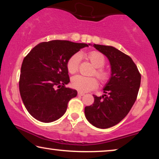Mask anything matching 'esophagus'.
<instances>
[{"mask_svg":"<svg viewBox=\"0 0 159 159\" xmlns=\"http://www.w3.org/2000/svg\"><path fill=\"white\" fill-rule=\"evenodd\" d=\"M84 95V93H82V92H78V95H79V96H83V95Z\"/></svg>","mask_w":159,"mask_h":159,"instance_id":"1","label":"esophagus"}]
</instances>
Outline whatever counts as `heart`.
<instances>
[{
    "instance_id": "1",
    "label": "heart",
    "mask_w": 159,
    "mask_h": 159,
    "mask_svg": "<svg viewBox=\"0 0 159 159\" xmlns=\"http://www.w3.org/2000/svg\"><path fill=\"white\" fill-rule=\"evenodd\" d=\"M88 58L90 59L93 66L96 67L94 74L101 81H104L108 78V74L101 67L105 64V58L103 55L98 52H90L88 54ZM81 61V55L77 53L69 58L66 63V68L69 73L74 74L77 71ZM71 84L73 88L80 92H88L96 88L98 81L96 78L93 77H84L82 75H76L71 78Z\"/></svg>"
}]
</instances>
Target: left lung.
I'll use <instances>...</instances> for the list:
<instances>
[{"mask_svg":"<svg viewBox=\"0 0 159 159\" xmlns=\"http://www.w3.org/2000/svg\"><path fill=\"white\" fill-rule=\"evenodd\" d=\"M108 58L111 74L103 88L105 94L94 97V103L84 108L86 119L95 127L106 129L117 125L128 114L136 101L141 75L129 56L113 46L93 45Z\"/></svg>","mask_w":159,"mask_h":159,"instance_id":"1","label":"left lung"}]
</instances>
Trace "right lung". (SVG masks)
<instances>
[{
    "label": "right lung",
    "instance_id": "add662e5",
    "mask_svg": "<svg viewBox=\"0 0 159 159\" xmlns=\"http://www.w3.org/2000/svg\"><path fill=\"white\" fill-rule=\"evenodd\" d=\"M90 44L68 40L40 43L24 58L19 78V92L28 112L37 120L52 122L66 112L76 90L66 88L70 82L67 61Z\"/></svg>",
    "mask_w": 159,
    "mask_h": 159
}]
</instances>
